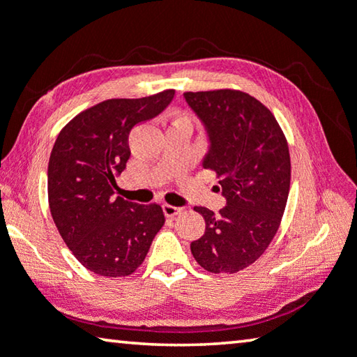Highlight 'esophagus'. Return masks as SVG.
<instances>
[{
    "label": "esophagus",
    "instance_id": "esophagus-1",
    "mask_svg": "<svg viewBox=\"0 0 357 357\" xmlns=\"http://www.w3.org/2000/svg\"><path fill=\"white\" fill-rule=\"evenodd\" d=\"M162 209H163V214H165L167 218H174V216H176V214H179L181 211H183V208L173 206V205H167V203L162 206Z\"/></svg>",
    "mask_w": 357,
    "mask_h": 357
}]
</instances>
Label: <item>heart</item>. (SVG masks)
I'll return each mask as SVG.
<instances>
[{
	"instance_id": "b5f03b06",
	"label": "heart",
	"mask_w": 357,
	"mask_h": 357,
	"mask_svg": "<svg viewBox=\"0 0 357 357\" xmlns=\"http://www.w3.org/2000/svg\"><path fill=\"white\" fill-rule=\"evenodd\" d=\"M176 121H185V117H183V116H178Z\"/></svg>"
}]
</instances>
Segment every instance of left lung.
Instances as JSON below:
<instances>
[{"label": "left lung", "mask_w": 357, "mask_h": 357, "mask_svg": "<svg viewBox=\"0 0 357 357\" xmlns=\"http://www.w3.org/2000/svg\"><path fill=\"white\" fill-rule=\"evenodd\" d=\"M205 127L208 152L202 165L216 172L225 199L219 214L195 206L205 234L190 243L192 256L211 273H236L262 256L284 213L291 157L268 107L240 90L185 92Z\"/></svg>", "instance_id": "1"}]
</instances>
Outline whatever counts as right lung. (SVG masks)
<instances>
[{"instance_id":"obj_1","label":"right lung","mask_w":357,"mask_h":357,"mask_svg":"<svg viewBox=\"0 0 357 357\" xmlns=\"http://www.w3.org/2000/svg\"><path fill=\"white\" fill-rule=\"evenodd\" d=\"M174 90L144 98H112L77 114L50 152V214L61 238L87 270L127 276L148 254L165 224L162 208L114 199L116 178L130 158V130L172 103Z\"/></svg>"}]
</instances>
